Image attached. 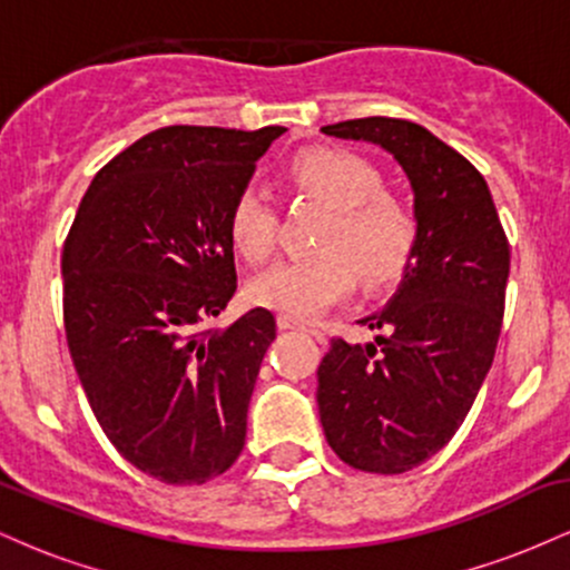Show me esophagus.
<instances>
[{
  "label": "esophagus",
  "mask_w": 570,
  "mask_h": 570,
  "mask_svg": "<svg viewBox=\"0 0 570 570\" xmlns=\"http://www.w3.org/2000/svg\"><path fill=\"white\" fill-rule=\"evenodd\" d=\"M278 330H305V324H299L292 316H278Z\"/></svg>",
  "instance_id": "1"
}]
</instances>
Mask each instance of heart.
I'll return each mask as SVG.
<instances>
[{
  "mask_svg": "<svg viewBox=\"0 0 570 570\" xmlns=\"http://www.w3.org/2000/svg\"><path fill=\"white\" fill-rule=\"evenodd\" d=\"M294 189L322 200L335 219L322 235L324 254L281 259L248 286L257 305L281 316L311 318L356 289L358 273L370 289L404 276L421 244V222L396 195L385 193L381 168L348 149H307L289 163ZM227 235L248 263H265L276 248L278 208L263 187L246 185L227 212Z\"/></svg>",
  "mask_w": 570,
  "mask_h": 570,
  "instance_id": "heart-1",
  "label": "heart"
}]
</instances>
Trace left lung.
Wrapping results in <instances>:
<instances>
[{
	"mask_svg": "<svg viewBox=\"0 0 570 570\" xmlns=\"http://www.w3.org/2000/svg\"><path fill=\"white\" fill-rule=\"evenodd\" d=\"M394 155L415 193L421 244L383 311L375 343L332 340L318 364L330 448L358 472L402 474L453 440L499 345L509 240L482 174L417 122L362 117L322 128Z\"/></svg>",
	"mask_w": 570,
	"mask_h": 570,
	"instance_id": "8db88e82",
	"label": "left lung"
}]
</instances>
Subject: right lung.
<instances>
[{
  "label": "right lung",
  "instance_id": "1",
  "mask_svg": "<svg viewBox=\"0 0 570 570\" xmlns=\"http://www.w3.org/2000/svg\"><path fill=\"white\" fill-rule=\"evenodd\" d=\"M286 128L168 126L90 181L61 257L63 326L98 426L166 485L233 466L276 318L208 322L235 294L227 212Z\"/></svg>",
  "mask_w": 570,
  "mask_h": 570
}]
</instances>
